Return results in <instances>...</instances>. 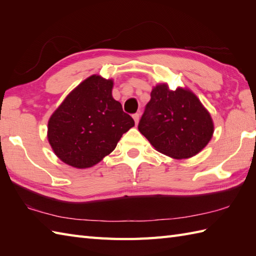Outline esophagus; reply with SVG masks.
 Returning <instances> with one entry per match:
<instances>
[{"label":"esophagus","mask_w":256,"mask_h":256,"mask_svg":"<svg viewBox=\"0 0 256 256\" xmlns=\"http://www.w3.org/2000/svg\"><path fill=\"white\" fill-rule=\"evenodd\" d=\"M133 118H134V121H135V124H138V120H140V112L133 114Z\"/></svg>","instance_id":"34e87169"}]
</instances>
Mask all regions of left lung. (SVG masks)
<instances>
[{
  "instance_id": "left-lung-1",
  "label": "left lung",
  "mask_w": 256,
  "mask_h": 256,
  "mask_svg": "<svg viewBox=\"0 0 256 256\" xmlns=\"http://www.w3.org/2000/svg\"><path fill=\"white\" fill-rule=\"evenodd\" d=\"M138 131L160 153L188 158L202 150L214 134L209 112L192 92L156 86L138 123Z\"/></svg>"
}]
</instances>
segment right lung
Segmentation results:
<instances>
[{
	"label": "right lung",
	"mask_w": 256,
	"mask_h": 256,
	"mask_svg": "<svg viewBox=\"0 0 256 256\" xmlns=\"http://www.w3.org/2000/svg\"><path fill=\"white\" fill-rule=\"evenodd\" d=\"M112 86V80L91 76L54 112L48 140L64 162L76 168L96 165L134 126L132 116L113 99Z\"/></svg>",
	"instance_id": "1"
}]
</instances>
